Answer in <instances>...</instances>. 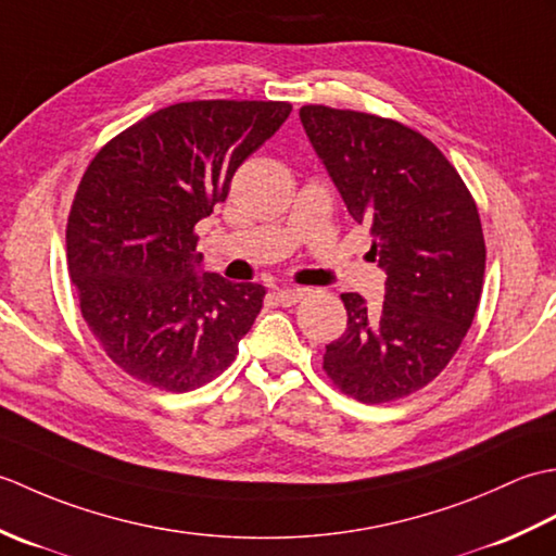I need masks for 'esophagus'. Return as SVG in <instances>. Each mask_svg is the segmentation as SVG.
Listing matches in <instances>:
<instances>
[{
    "mask_svg": "<svg viewBox=\"0 0 556 556\" xmlns=\"http://www.w3.org/2000/svg\"><path fill=\"white\" fill-rule=\"evenodd\" d=\"M303 296H305V289H301V287L277 289V301H279L281 305H293V303H299Z\"/></svg>",
    "mask_w": 556,
    "mask_h": 556,
    "instance_id": "1",
    "label": "esophagus"
}]
</instances>
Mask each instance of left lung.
I'll return each instance as SVG.
<instances>
[{
	"label": "left lung",
	"mask_w": 556,
	"mask_h": 556,
	"mask_svg": "<svg viewBox=\"0 0 556 556\" xmlns=\"http://www.w3.org/2000/svg\"><path fill=\"white\" fill-rule=\"evenodd\" d=\"M301 124L349 215L370 224L384 269V303L341 293L346 332L325 351V372L363 404L418 392L452 361L473 323L485 241L458 172L413 128L375 114L301 108Z\"/></svg>",
	"instance_id": "8db88e82"
}]
</instances>
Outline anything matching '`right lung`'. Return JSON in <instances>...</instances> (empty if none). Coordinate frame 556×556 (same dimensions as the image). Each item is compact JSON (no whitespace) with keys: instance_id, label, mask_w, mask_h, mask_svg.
I'll return each instance as SVG.
<instances>
[{"instance_id":"right-lung-1","label":"right lung","mask_w":556,"mask_h":556,"mask_svg":"<svg viewBox=\"0 0 556 556\" xmlns=\"http://www.w3.org/2000/svg\"><path fill=\"white\" fill-rule=\"evenodd\" d=\"M289 114V102L172 104L110 140L83 174L68 275L90 332L136 380L191 392L239 353L265 287L205 271L193 229Z\"/></svg>"}]
</instances>
